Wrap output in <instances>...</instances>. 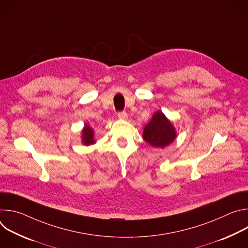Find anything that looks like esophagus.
<instances>
[{"label":"esophagus","mask_w":248,"mask_h":248,"mask_svg":"<svg viewBox=\"0 0 248 248\" xmlns=\"http://www.w3.org/2000/svg\"><path fill=\"white\" fill-rule=\"evenodd\" d=\"M118 117H119V119H121V120H126L127 119V114L125 113V112H119L118 113Z\"/></svg>","instance_id":"1"}]
</instances>
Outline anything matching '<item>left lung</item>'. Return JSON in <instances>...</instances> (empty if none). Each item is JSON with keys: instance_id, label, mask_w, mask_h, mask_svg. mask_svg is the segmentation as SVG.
Instances as JSON below:
<instances>
[{"instance_id": "8db88e82", "label": "left lung", "mask_w": 248, "mask_h": 248, "mask_svg": "<svg viewBox=\"0 0 248 248\" xmlns=\"http://www.w3.org/2000/svg\"><path fill=\"white\" fill-rule=\"evenodd\" d=\"M175 131L171 124L162 112H157L145 126L143 139L153 147H165L175 138Z\"/></svg>"}]
</instances>
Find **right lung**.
I'll return each mask as SVG.
<instances>
[{
	"mask_svg": "<svg viewBox=\"0 0 248 248\" xmlns=\"http://www.w3.org/2000/svg\"><path fill=\"white\" fill-rule=\"evenodd\" d=\"M82 132H83L82 140H83V143H84V144L89 145V144L94 143V140H93V130L91 129V127H90L89 125H86Z\"/></svg>",
	"mask_w": 248,
	"mask_h": 248,
	"instance_id": "1",
	"label": "right lung"
}]
</instances>
